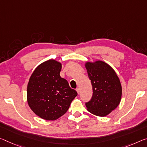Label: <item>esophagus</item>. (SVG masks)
Returning a JSON list of instances; mask_svg holds the SVG:
<instances>
[{
  "label": "esophagus",
  "mask_w": 147,
  "mask_h": 147,
  "mask_svg": "<svg viewBox=\"0 0 147 147\" xmlns=\"http://www.w3.org/2000/svg\"><path fill=\"white\" fill-rule=\"evenodd\" d=\"M76 92H77V93H78V94H80V88H76Z\"/></svg>",
  "instance_id": "1"
}]
</instances>
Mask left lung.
I'll use <instances>...</instances> for the list:
<instances>
[{
    "mask_svg": "<svg viewBox=\"0 0 147 147\" xmlns=\"http://www.w3.org/2000/svg\"><path fill=\"white\" fill-rule=\"evenodd\" d=\"M93 89L87 110L97 116H106L117 108L122 98V85L115 70L102 61L85 63Z\"/></svg>",
    "mask_w": 147,
    "mask_h": 147,
    "instance_id": "8db88e82",
    "label": "left lung"
}]
</instances>
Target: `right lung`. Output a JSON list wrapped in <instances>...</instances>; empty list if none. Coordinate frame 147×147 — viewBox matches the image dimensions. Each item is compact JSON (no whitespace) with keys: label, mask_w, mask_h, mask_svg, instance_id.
Wrapping results in <instances>:
<instances>
[{"label":"right lung","mask_w":147,"mask_h":147,"mask_svg":"<svg viewBox=\"0 0 147 147\" xmlns=\"http://www.w3.org/2000/svg\"><path fill=\"white\" fill-rule=\"evenodd\" d=\"M61 63L46 61L32 72L27 84V103L33 113L46 120H55L68 110L77 92L60 76Z\"/></svg>","instance_id":"1"}]
</instances>
